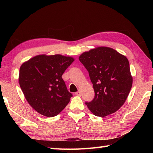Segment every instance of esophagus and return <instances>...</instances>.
Masks as SVG:
<instances>
[{"mask_svg": "<svg viewBox=\"0 0 153 153\" xmlns=\"http://www.w3.org/2000/svg\"><path fill=\"white\" fill-rule=\"evenodd\" d=\"M76 95H77V96H81V95H82V92H81V91L79 90L76 93Z\"/></svg>", "mask_w": 153, "mask_h": 153, "instance_id": "obj_1", "label": "esophagus"}]
</instances>
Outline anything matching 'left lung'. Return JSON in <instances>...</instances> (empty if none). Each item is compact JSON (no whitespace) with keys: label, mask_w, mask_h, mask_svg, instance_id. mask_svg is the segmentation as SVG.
Segmentation results:
<instances>
[{"label":"left lung","mask_w":153,"mask_h":153,"mask_svg":"<svg viewBox=\"0 0 153 153\" xmlns=\"http://www.w3.org/2000/svg\"><path fill=\"white\" fill-rule=\"evenodd\" d=\"M79 61L88 71L95 97L85 102L94 115L105 117L119 110L128 98L133 83L129 61L107 47L84 52Z\"/></svg>","instance_id":"8db88e82"}]
</instances>
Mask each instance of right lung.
Wrapping results in <instances>:
<instances>
[{
	"instance_id": "obj_1",
	"label": "right lung",
	"mask_w": 153,
	"mask_h": 153,
	"mask_svg": "<svg viewBox=\"0 0 153 153\" xmlns=\"http://www.w3.org/2000/svg\"><path fill=\"white\" fill-rule=\"evenodd\" d=\"M74 61L73 57L61 54H39L22 64L19 85L28 103L40 114L55 116L69 103L72 94L62 76Z\"/></svg>"
}]
</instances>
